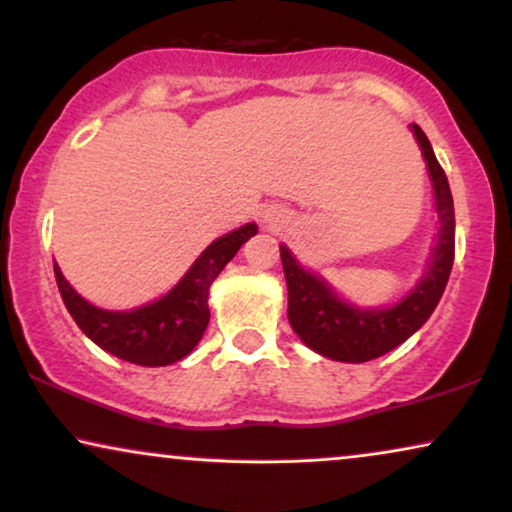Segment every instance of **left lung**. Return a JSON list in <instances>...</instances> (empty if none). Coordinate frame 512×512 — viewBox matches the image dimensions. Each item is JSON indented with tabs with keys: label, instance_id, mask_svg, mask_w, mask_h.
<instances>
[{
	"label": "left lung",
	"instance_id": "obj_1",
	"mask_svg": "<svg viewBox=\"0 0 512 512\" xmlns=\"http://www.w3.org/2000/svg\"><path fill=\"white\" fill-rule=\"evenodd\" d=\"M413 134L423 151L425 163L435 189V205L439 215L437 245L432 248L428 274L399 304L387 309H359L340 300L328 288L326 281L304 271L286 245H281L283 274L288 283V321L300 340L314 352L335 361L361 364L383 357L390 349L399 347L406 338L430 319L442 297L451 267H454L456 250V219L454 198H451L449 181L442 165L437 163L428 137L418 125Z\"/></svg>",
	"mask_w": 512,
	"mask_h": 512
}]
</instances>
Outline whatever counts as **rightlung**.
<instances>
[{"label":"right lung","instance_id":"add662e5","mask_svg":"<svg viewBox=\"0 0 512 512\" xmlns=\"http://www.w3.org/2000/svg\"><path fill=\"white\" fill-rule=\"evenodd\" d=\"M255 234L257 226L245 224L217 238L170 293L132 312H108L82 300L54 262L56 283L80 331L101 349L129 364L167 366L184 359L203 338L210 321L208 293L212 281Z\"/></svg>","mask_w":512,"mask_h":512}]
</instances>
